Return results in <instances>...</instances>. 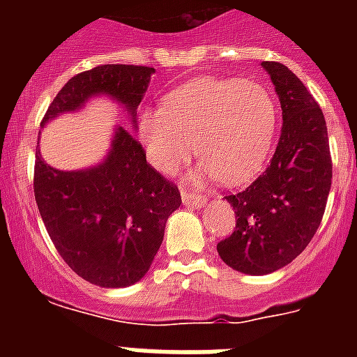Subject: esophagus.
Here are the masks:
<instances>
[{"mask_svg": "<svg viewBox=\"0 0 357 357\" xmlns=\"http://www.w3.org/2000/svg\"><path fill=\"white\" fill-rule=\"evenodd\" d=\"M181 200L187 207H200L204 202H206V196H202L200 192H195V190H189L181 187Z\"/></svg>", "mask_w": 357, "mask_h": 357, "instance_id": "34e87169", "label": "esophagus"}]
</instances>
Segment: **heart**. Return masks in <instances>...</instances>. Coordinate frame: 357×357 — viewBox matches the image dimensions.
Listing matches in <instances>:
<instances>
[{
	"instance_id": "1",
	"label": "heart",
	"mask_w": 357,
	"mask_h": 357,
	"mask_svg": "<svg viewBox=\"0 0 357 357\" xmlns=\"http://www.w3.org/2000/svg\"><path fill=\"white\" fill-rule=\"evenodd\" d=\"M278 109L255 81L202 77L165 98L162 111H146L140 139L151 165L174 174L195 151L198 179L241 185L259 172L271 153Z\"/></svg>"
}]
</instances>
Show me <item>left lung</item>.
I'll return each mask as SVG.
<instances>
[{
	"label": "left lung",
	"mask_w": 357,
	"mask_h": 357,
	"mask_svg": "<svg viewBox=\"0 0 357 357\" xmlns=\"http://www.w3.org/2000/svg\"><path fill=\"white\" fill-rule=\"evenodd\" d=\"M282 103L283 128L276 151L254 183L226 200L235 229L217 244L228 266L268 274L304 252L321 226L332 187V153L322 109L282 63L263 61Z\"/></svg>",
	"instance_id": "left-lung-1"
}]
</instances>
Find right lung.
<instances>
[{
    "instance_id": "add662e5",
    "label": "right lung",
    "mask_w": 357,
    "mask_h": 357,
    "mask_svg": "<svg viewBox=\"0 0 357 357\" xmlns=\"http://www.w3.org/2000/svg\"><path fill=\"white\" fill-rule=\"evenodd\" d=\"M150 66L102 64L74 75L50 103L42 123L74 111L92 94H109L137 114ZM135 122V120H133ZM35 200L55 248L72 271L100 287H128L150 268L167 218L181 206L178 187L146 162V151L126 128L96 168L61 172L36 151Z\"/></svg>"
}]
</instances>
